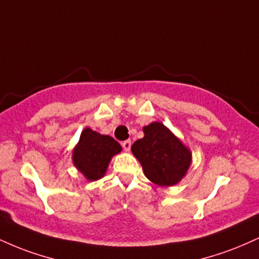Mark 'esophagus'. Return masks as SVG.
I'll list each match as a JSON object with an SVG mask.
<instances>
[{"label":"esophagus","instance_id":"esophagus-1","mask_svg":"<svg viewBox=\"0 0 259 259\" xmlns=\"http://www.w3.org/2000/svg\"><path fill=\"white\" fill-rule=\"evenodd\" d=\"M121 146H123L124 151H129L130 147H132V141L130 140H125V141L121 142Z\"/></svg>","mask_w":259,"mask_h":259}]
</instances>
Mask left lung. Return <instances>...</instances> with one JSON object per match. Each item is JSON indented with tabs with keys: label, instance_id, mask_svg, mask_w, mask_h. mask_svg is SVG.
<instances>
[{
	"label": "left lung",
	"instance_id": "left-lung-1",
	"mask_svg": "<svg viewBox=\"0 0 259 259\" xmlns=\"http://www.w3.org/2000/svg\"><path fill=\"white\" fill-rule=\"evenodd\" d=\"M143 133L145 136L134 142L132 152L145 176L158 186L179 183L191 166V151L159 121L143 127Z\"/></svg>",
	"mask_w": 259,
	"mask_h": 259
}]
</instances>
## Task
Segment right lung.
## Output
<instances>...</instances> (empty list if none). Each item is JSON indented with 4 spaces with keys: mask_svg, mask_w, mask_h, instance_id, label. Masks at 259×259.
Returning <instances> with one entry per match:
<instances>
[{
    "mask_svg": "<svg viewBox=\"0 0 259 259\" xmlns=\"http://www.w3.org/2000/svg\"><path fill=\"white\" fill-rule=\"evenodd\" d=\"M120 151V145L113 138L85 127L73 149L72 160L87 180L96 181L104 177L112 157Z\"/></svg>",
    "mask_w": 259,
    "mask_h": 259,
    "instance_id": "right-lung-1",
    "label": "right lung"
}]
</instances>
